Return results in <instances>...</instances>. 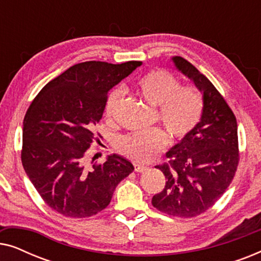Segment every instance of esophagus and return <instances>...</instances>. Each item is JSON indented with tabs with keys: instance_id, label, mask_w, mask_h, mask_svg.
<instances>
[{
	"instance_id": "obj_1",
	"label": "esophagus",
	"mask_w": 261,
	"mask_h": 261,
	"mask_svg": "<svg viewBox=\"0 0 261 261\" xmlns=\"http://www.w3.org/2000/svg\"><path fill=\"white\" fill-rule=\"evenodd\" d=\"M147 170V167L141 166V165H134V171L135 172H144V171Z\"/></svg>"
}]
</instances>
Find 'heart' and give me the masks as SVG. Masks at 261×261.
I'll list each match as a JSON object with an SVG mask.
<instances>
[{"label": "heart", "instance_id": "b5f03b06", "mask_svg": "<svg viewBox=\"0 0 261 261\" xmlns=\"http://www.w3.org/2000/svg\"><path fill=\"white\" fill-rule=\"evenodd\" d=\"M138 90L148 105L158 108V120L171 140H183L202 119L204 108L202 96L196 89L181 87L180 82L169 71H149L139 80ZM122 97L121 89L112 91L105 108L107 119H112ZM165 145L166 137L162 130L148 129L123 135L117 142V148L135 163H148L163 151Z\"/></svg>", "mask_w": 261, "mask_h": 261}]
</instances>
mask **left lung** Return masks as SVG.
<instances>
[{
	"label": "left lung",
	"mask_w": 261,
	"mask_h": 261,
	"mask_svg": "<svg viewBox=\"0 0 261 261\" xmlns=\"http://www.w3.org/2000/svg\"><path fill=\"white\" fill-rule=\"evenodd\" d=\"M177 69L203 92L202 119L197 127L166 153L169 163L156 165L166 178L165 188L152 205L170 216L195 217L219 201L237 172L238 123L233 110L214 84L181 57Z\"/></svg>",
	"instance_id": "8db88e82"
}]
</instances>
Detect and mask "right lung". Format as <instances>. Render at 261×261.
Returning a JSON list of instances; mask_svg holds the SVG:
<instances>
[{"instance_id": "obj_1", "label": "right lung", "mask_w": 261, "mask_h": 261, "mask_svg": "<svg viewBox=\"0 0 261 261\" xmlns=\"http://www.w3.org/2000/svg\"><path fill=\"white\" fill-rule=\"evenodd\" d=\"M141 64H76L48 82L31 103L23 119L21 162L55 212L74 219L94 216L108 206L117 184L133 172L132 163L116 154L90 169L84 159L92 142H99L95 126L108 91Z\"/></svg>"}]
</instances>
